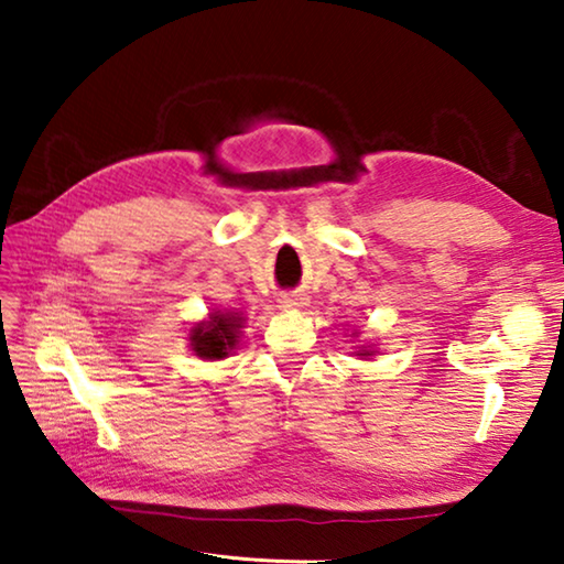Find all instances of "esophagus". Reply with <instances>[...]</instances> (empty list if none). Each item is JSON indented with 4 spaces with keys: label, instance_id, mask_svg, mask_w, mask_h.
<instances>
[{
    "label": "esophagus",
    "instance_id": "34e87169",
    "mask_svg": "<svg viewBox=\"0 0 564 564\" xmlns=\"http://www.w3.org/2000/svg\"><path fill=\"white\" fill-rule=\"evenodd\" d=\"M279 303L283 305V308H303V305L308 303V299H305V295L299 291H283V293H279Z\"/></svg>",
    "mask_w": 564,
    "mask_h": 564
}]
</instances>
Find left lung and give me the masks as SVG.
Listing matches in <instances>:
<instances>
[{"instance_id":"8db88e82","label":"left lung","mask_w":564,"mask_h":564,"mask_svg":"<svg viewBox=\"0 0 564 564\" xmlns=\"http://www.w3.org/2000/svg\"><path fill=\"white\" fill-rule=\"evenodd\" d=\"M360 356H370V352H360Z\"/></svg>"}]
</instances>
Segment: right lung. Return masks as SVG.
Wrapping results in <instances>:
<instances>
[{"label":"right lung","mask_w":564,"mask_h":564,"mask_svg":"<svg viewBox=\"0 0 564 564\" xmlns=\"http://www.w3.org/2000/svg\"><path fill=\"white\" fill-rule=\"evenodd\" d=\"M241 321L243 318H238V313H214L212 321L202 323L191 333V350L206 360L226 358L228 350L236 346Z\"/></svg>","instance_id":"1"}]
</instances>
